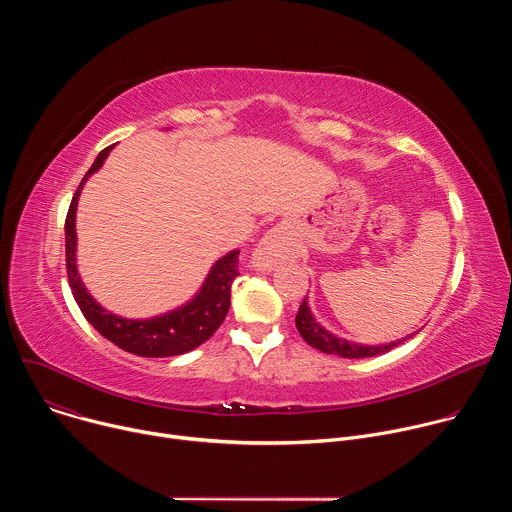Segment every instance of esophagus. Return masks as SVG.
Masks as SVG:
<instances>
[{
    "label": "esophagus",
    "instance_id": "34e87169",
    "mask_svg": "<svg viewBox=\"0 0 512 512\" xmlns=\"http://www.w3.org/2000/svg\"><path fill=\"white\" fill-rule=\"evenodd\" d=\"M287 255H289L287 237L281 231L273 229V231L265 233V237L255 247V251L251 255V265L257 271H273L277 267V263H281Z\"/></svg>",
    "mask_w": 512,
    "mask_h": 512
}]
</instances>
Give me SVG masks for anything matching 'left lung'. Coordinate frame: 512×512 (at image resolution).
Listing matches in <instances>:
<instances>
[{
	"label": "left lung",
	"instance_id": "8db88e82",
	"mask_svg": "<svg viewBox=\"0 0 512 512\" xmlns=\"http://www.w3.org/2000/svg\"><path fill=\"white\" fill-rule=\"evenodd\" d=\"M296 326H298V332L302 334V338L318 348L320 352H326V354H336V356H342V358H367V356H377V354H385L389 352L391 348L399 346L401 342H405L407 338L411 336H405L403 340H395V342H389V344H379V346H371V344H358V342H352V340H346V338H340L332 332H328L312 314L310 306H308V300L304 298L300 310H298V316H296Z\"/></svg>",
	"mask_w": 512,
	"mask_h": 512
}]
</instances>
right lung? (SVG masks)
I'll list each match as a JSON object with an SVG mask.
<instances>
[{"label": "right lung", "instance_id": "obj_1", "mask_svg": "<svg viewBox=\"0 0 512 512\" xmlns=\"http://www.w3.org/2000/svg\"><path fill=\"white\" fill-rule=\"evenodd\" d=\"M111 150L113 145H109V148H105L97 156L95 164L89 168L83 182L79 184L77 194L72 196L66 214V275L72 296H75L83 316L91 322V326L125 352L148 358H164L190 352L202 342H206L227 318L231 306V285L239 275V251L235 249L218 259L210 267L204 283L200 285L194 298L178 306L176 310L145 320L123 318L105 310L89 294V289L85 287L77 269V204L85 182L95 172H99Z\"/></svg>", "mask_w": 512, "mask_h": 512}]
</instances>
